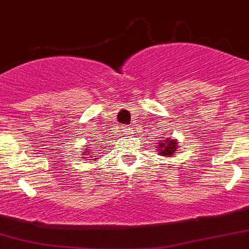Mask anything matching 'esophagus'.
I'll return each mask as SVG.
<instances>
[{"label": "esophagus", "instance_id": "esophagus-1", "mask_svg": "<svg viewBox=\"0 0 249 249\" xmlns=\"http://www.w3.org/2000/svg\"><path fill=\"white\" fill-rule=\"evenodd\" d=\"M122 131H123V133H128V132H131V127H126V126H124V127H123V129H122Z\"/></svg>", "mask_w": 249, "mask_h": 249}]
</instances>
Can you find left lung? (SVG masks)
Listing matches in <instances>:
<instances>
[{
    "instance_id": "8db88e82",
    "label": "left lung",
    "mask_w": 249,
    "mask_h": 249,
    "mask_svg": "<svg viewBox=\"0 0 249 249\" xmlns=\"http://www.w3.org/2000/svg\"><path fill=\"white\" fill-rule=\"evenodd\" d=\"M177 149H178L177 142H175L174 140H170V138H168V140H165V141H160V143H159V147H158L159 153H160L163 157L173 156Z\"/></svg>"
}]
</instances>
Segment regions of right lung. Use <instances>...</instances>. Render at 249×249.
Masks as SVG:
<instances>
[{
  "instance_id": "1",
  "label": "right lung",
  "mask_w": 249,
  "mask_h": 249,
  "mask_svg": "<svg viewBox=\"0 0 249 249\" xmlns=\"http://www.w3.org/2000/svg\"><path fill=\"white\" fill-rule=\"evenodd\" d=\"M91 150H92V149H88V153H89V154H90V152H91ZM95 159H96V158H95Z\"/></svg>"
}]
</instances>
